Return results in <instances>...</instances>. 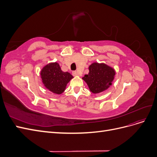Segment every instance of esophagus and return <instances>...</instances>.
<instances>
[{"instance_id":"obj_1","label":"esophagus","mask_w":157,"mask_h":157,"mask_svg":"<svg viewBox=\"0 0 157 157\" xmlns=\"http://www.w3.org/2000/svg\"><path fill=\"white\" fill-rule=\"evenodd\" d=\"M72 74H73V76H78V73L77 72V71H73Z\"/></svg>"}]
</instances>
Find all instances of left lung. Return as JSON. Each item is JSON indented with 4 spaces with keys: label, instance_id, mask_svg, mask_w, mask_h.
<instances>
[{
    "label": "left lung",
    "instance_id": "left-lung-1",
    "mask_svg": "<svg viewBox=\"0 0 157 157\" xmlns=\"http://www.w3.org/2000/svg\"><path fill=\"white\" fill-rule=\"evenodd\" d=\"M115 75V71L110 66L94 62L89 66V73L82 79L86 82L90 91L99 94L111 86Z\"/></svg>",
    "mask_w": 157,
    "mask_h": 157
}]
</instances>
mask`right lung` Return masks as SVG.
I'll list each match as a JSON object with an SVG mask.
<instances>
[{"instance_id":"add662e5","label":"right lung","mask_w":157,"mask_h":157,"mask_svg":"<svg viewBox=\"0 0 157 157\" xmlns=\"http://www.w3.org/2000/svg\"><path fill=\"white\" fill-rule=\"evenodd\" d=\"M40 76L46 88L56 94H62L68 82L73 78L69 73L61 71L57 62L45 65L40 71Z\"/></svg>"}]
</instances>
